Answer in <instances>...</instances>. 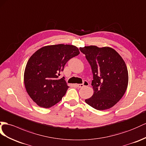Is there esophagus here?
Wrapping results in <instances>:
<instances>
[{"label":"esophagus","instance_id":"obj_1","mask_svg":"<svg viewBox=\"0 0 146 146\" xmlns=\"http://www.w3.org/2000/svg\"><path fill=\"white\" fill-rule=\"evenodd\" d=\"M76 86H77L78 88H83V87H84V86H89V83H88V81H84L83 82V84H77Z\"/></svg>","mask_w":146,"mask_h":146}]
</instances>
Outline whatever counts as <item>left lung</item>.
<instances>
[{"instance_id": "1", "label": "left lung", "mask_w": 146, "mask_h": 146, "mask_svg": "<svg viewBox=\"0 0 146 146\" xmlns=\"http://www.w3.org/2000/svg\"><path fill=\"white\" fill-rule=\"evenodd\" d=\"M91 66L94 91L85 100L95 109L104 110L113 107L125 94L128 84L126 63L118 52L110 47H80Z\"/></svg>"}]
</instances>
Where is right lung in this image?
<instances>
[{
	"label": "right lung",
	"instance_id": "right-lung-1",
	"mask_svg": "<svg viewBox=\"0 0 146 146\" xmlns=\"http://www.w3.org/2000/svg\"><path fill=\"white\" fill-rule=\"evenodd\" d=\"M75 46L55 44L36 51L29 58L24 72L26 91L37 106L49 108L60 101L69 86L60 78L66 63L78 55Z\"/></svg>",
	"mask_w": 146,
	"mask_h": 146
}]
</instances>
